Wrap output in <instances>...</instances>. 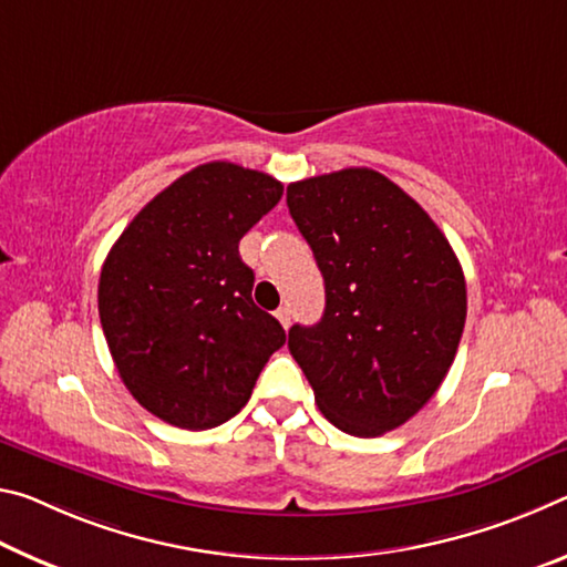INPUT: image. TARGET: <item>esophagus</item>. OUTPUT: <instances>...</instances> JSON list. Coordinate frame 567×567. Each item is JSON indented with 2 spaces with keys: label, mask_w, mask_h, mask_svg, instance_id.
<instances>
[{
  "label": "esophagus",
  "mask_w": 567,
  "mask_h": 567,
  "mask_svg": "<svg viewBox=\"0 0 567 567\" xmlns=\"http://www.w3.org/2000/svg\"><path fill=\"white\" fill-rule=\"evenodd\" d=\"M276 319L281 321V327H284V329H289V323H291V311L286 309V306H281V309L276 311Z\"/></svg>",
  "instance_id": "esophagus-1"
}]
</instances>
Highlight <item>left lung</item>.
I'll use <instances>...</instances> for the list:
<instances>
[{
	"label": "left lung",
	"instance_id": "obj_1",
	"mask_svg": "<svg viewBox=\"0 0 567 567\" xmlns=\"http://www.w3.org/2000/svg\"><path fill=\"white\" fill-rule=\"evenodd\" d=\"M291 218L327 286L289 351L327 420L354 437L396 430L430 402L457 354L465 274L426 210L369 168L291 183Z\"/></svg>",
	"mask_w": 567,
	"mask_h": 567
}]
</instances>
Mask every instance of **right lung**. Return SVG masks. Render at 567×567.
<instances>
[{
    "label": "right lung",
    "mask_w": 567,
    "mask_h": 567,
    "mask_svg": "<svg viewBox=\"0 0 567 567\" xmlns=\"http://www.w3.org/2000/svg\"><path fill=\"white\" fill-rule=\"evenodd\" d=\"M284 196L261 171L216 161L130 220L102 264L100 323L125 386L157 420L210 430L244 410L286 331L250 299L238 244Z\"/></svg>",
    "instance_id": "obj_1"
}]
</instances>
